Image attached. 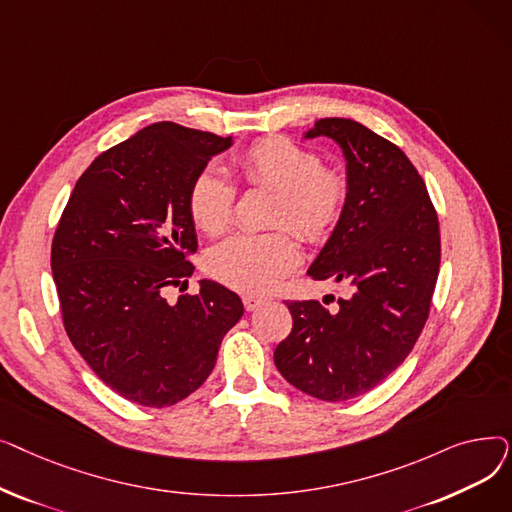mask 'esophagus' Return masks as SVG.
<instances>
[{
  "instance_id": "esophagus-1",
  "label": "esophagus",
  "mask_w": 512,
  "mask_h": 512,
  "mask_svg": "<svg viewBox=\"0 0 512 512\" xmlns=\"http://www.w3.org/2000/svg\"><path fill=\"white\" fill-rule=\"evenodd\" d=\"M265 303H267V299L255 297V294H247V297H242V305H245L247 311H255V309H259L261 305H265Z\"/></svg>"
}]
</instances>
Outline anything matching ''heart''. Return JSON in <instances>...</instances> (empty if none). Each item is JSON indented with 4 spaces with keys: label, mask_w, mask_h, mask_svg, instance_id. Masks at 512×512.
Here are the masks:
<instances>
[{
    "label": "heart",
    "mask_w": 512,
    "mask_h": 512,
    "mask_svg": "<svg viewBox=\"0 0 512 512\" xmlns=\"http://www.w3.org/2000/svg\"><path fill=\"white\" fill-rule=\"evenodd\" d=\"M238 170L251 186L278 191L274 224H290L303 238L326 240L348 205V178L326 168L321 155L286 137H267L238 157ZM236 186L215 168L201 170L188 191L195 226L211 236L222 234L234 215ZM301 263L299 242L288 228L240 232L220 242L209 257V272L240 292H265Z\"/></svg>",
    "instance_id": "heart-1"
}]
</instances>
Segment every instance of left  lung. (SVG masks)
Segmentation results:
<instances>
[{"label": "left lung", "instance_id": "1", "mask_svg": "<svg viewBox=\"0 0 512 512\" xmlns=\"http://www.w3.org/2000/svg\"><path fill=\"white\" fill-rule=\"evenodd\" d=\"M328 137L346 159L348 205L309 267L313 280L351 288L332 311L286 301L292 332L274 361L286 382L338 402L382 384L425 326L440 270V226L409 157L367 126L321 118L305 139Z\"/></svg>", "mask_w": 512, "mask_h": 512}]
</instances>
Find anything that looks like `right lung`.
I'll use <instances>...</instances> for the list:
<instances>
[{
  "label": "right lung",
  "instance_id": "add662e5",
  "mask_svg": "<svg viewBox=\"0 0 512 512\" xmlns=\"http://www.w3.org/2000/svg\"><path fill=\"white\" fill-rule=\"evenodd\" d=\"M232 137L155 122L103 151L78 178L51 242L64 328L114 392L141 407L193 394L218 359L242 301L201 280L170 303L168 286L193 276L197 251L188 191Z\"/></svg>",
  "mask_w": 512,
  "mask_h": 512
}]
</instances>
